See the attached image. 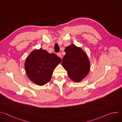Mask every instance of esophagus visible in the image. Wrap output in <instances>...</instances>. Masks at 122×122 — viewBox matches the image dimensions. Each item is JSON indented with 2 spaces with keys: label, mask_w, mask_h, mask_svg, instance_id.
I'll list each match as a JSON object with an SVG mask.
<instances>
[{
  "label": "esophagus",
  "mask_w": 122,
  "mask_h": 122,
  "mask_svg": "<svg viewBox=\"0 0 122 122\" xmlns=\"http://www.w3.org/2000/svg\"><path fill=\"white\" fill-rule=\"evenodd\" d=\"M57 56L60 57V58H61L62 57V54L60 53H57Z\"/></svg>",
  "instance_id": "34e87169"
}]
</instances>
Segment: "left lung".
I'll return each mask as SVG.
<instances>
[{"instance_id":"1","label":"left lung","mask_w":122,"mask_h":122,"mask_svg":"<svg viewBox=\"0 0 122 122\" xmlns=\"http://www.w3.org/2000/svg\"><path fill=\"white\" fill-rule=\"evenodd\" d=\"M66 55L62 61V65L67 75L75 82H80L88 75L90 64L87 56L81 47L73 44L66 47Z\"/></svg>"}]
</instances>
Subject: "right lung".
<instances>
[{"label":"right lung","mask_w":122,"mask_h":122,"mask_svg":"<svg viewBox=\"0 0 122 122\" xmlns=\"http://www.w3.org/2000/svg\"><path fill=\"white\" fill-rule=\"evenodd\" d=\"M61 59L53 54H50L41 48L34 50L27 57L25 68L28 78L40 86L48 82L56 66Z\"/></svg>","instance_id":"1"}]
</instances>
